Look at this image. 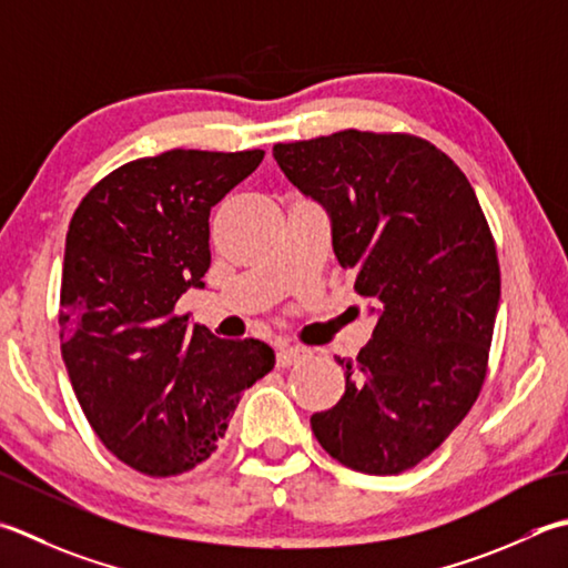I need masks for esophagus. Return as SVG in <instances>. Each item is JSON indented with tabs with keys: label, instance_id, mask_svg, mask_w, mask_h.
I'll return each mask as SVG.
<instances>
[{
	"label": "esophagus",
	"instance_id": "obj_1",
	"mask_svg": "<svg viewBox=\"0 0 568 568\" xmlns=\"http://www.w3.org/2000/svg\"><path fill=\"white\" fill-rule=\"evenodd\" d=\"M307 349H303V347H283V349H277V366H283V369H287V366H293V364H297V362H303L305 357H307Z\"/></svg>",
	"mask_w": 568,
	"mask_h": 568
}]
</instances>
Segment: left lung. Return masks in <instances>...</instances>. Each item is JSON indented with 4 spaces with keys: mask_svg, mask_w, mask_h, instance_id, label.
Instances as JSON below:
<instances>
[{
    "mask_svg": "<svg viewBox=\"0 0 568 568\" xmlns=\"http://www.w3.org/2000/svg\"><path fill=\"white\" fill-rule=\"evenodd\" d=\"M273 158L325 206L332 248L376 315L344 396L310 418L332 458L369 475L414 468L468 416L490 354L499 263L468 176L402 132L277 142Z\"/></svg>",
    "mask_w": 568,
    "mask_h": 568,
    "instance_id": "1",
    "label": "left lung"
}]
</instances>
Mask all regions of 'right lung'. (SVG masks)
Here are the masks:
<instances>
[{"mask_svg":"<svg viewBox=\"0 0 568 568\" xmlns=\"http://www.w3.org/2000/svg\"><path fill=\"white\" fill-rule=\"evenodd\" d=\"M263 150H170L83 196L65 233L61 357L88 424L130 468L182 475L219 448L241 394L273 369L261 339L176 315L211 265L209 214Z\"/></svg>","mask_w":568,"mask_h":568,"instance_id":"right-lung-1","label":"right lung"}]
</instances>
